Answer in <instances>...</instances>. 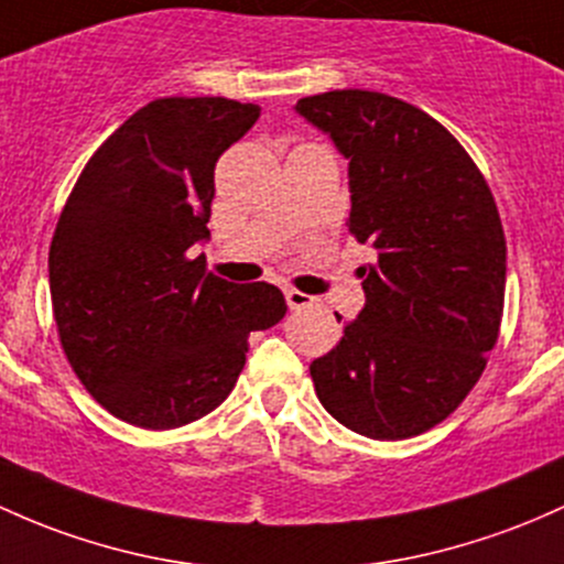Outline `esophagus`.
I'll return each mask as SVG.
<instances>
[{"label":"esophagus","instance_id":"1","mask_svg":"<svg viewBox=\"0 0 564 564\" xmlns=\"http://www.w3.org/2000/svg\"><path fill=\"white\" fill-rule=\"evenodd\" d=\"M286 302L292 311H302V307H311L313 305V296L305 292H296V289H286Z\"/></svg>","mask_w":564,"mask_h":564}]
</instances>
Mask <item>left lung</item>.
<instances>
[{
    "label": "left lung",
    "mask_w": 564,
    "mask_h": 564,
    "mask_svg": "<svg viewBox=\"0 0 564 564\" xmlns=\"http://www.w3.org/2000/svg\"><path fill=\"white\" fill-rule=\"evenodd\" d=\"M294 109L348 160V230L375 249L358 268L367 305L311 364L315 393L361 436H417L457 410L498 343L506 235L495 197L460 141L401 98L350 88Z\"/></svg>",
    "instance_id": "8db88e82"
}]
</instances>
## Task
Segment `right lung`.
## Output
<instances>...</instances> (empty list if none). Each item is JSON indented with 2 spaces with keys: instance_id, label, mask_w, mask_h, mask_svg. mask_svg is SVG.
Listing matches in <instances>:
<instances>
[{
  "instance_id": "1",
  "label": "right lung",
  "mask_w": 564,
  "mask_h": 564,
  "mask_svg": "<svg viewBox=\"0 0 564 564\" xmlns=\"http://www.w3.org/2000/svg\"><path fill=\"white\" fill-rule=\"evenodd\" d=\"M257 104L158 98L93 152L55 225L61 348L104 410L135 429L195 423L230 395L249 334L286 315L281 289L206 272L214 169Z\"/></svg>"
}]
</instances>
